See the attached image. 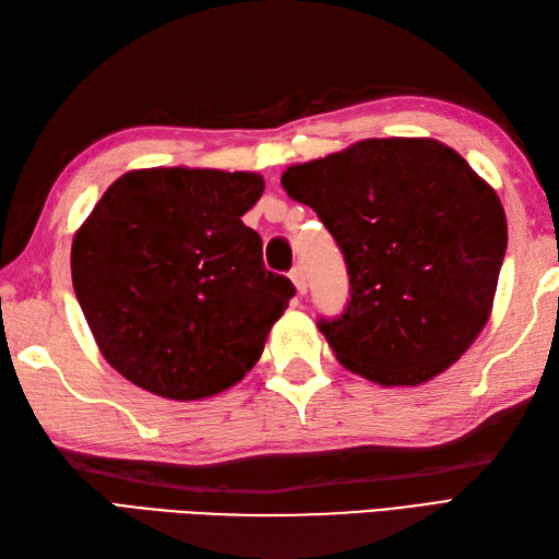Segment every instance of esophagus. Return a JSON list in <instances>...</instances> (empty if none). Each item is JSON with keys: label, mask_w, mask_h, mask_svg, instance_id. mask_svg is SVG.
<instances>
[{"label": "esophagus", "mask_w": 559, "mask_h": 559, "mask_svg": "<svg viewBox=\"0 0 559 559\" xmlns=\"http://www.w3.org/2000/svg\"><path fill=\"white\" fill-rule=\"evenodd\" d=\"M290 278H293V283H295V290H298L300 295H305V293H307V276H305V269H302V266H295V269L290 271Z\"/></svg>", "instance_id": "34e87169"}]
</instances>
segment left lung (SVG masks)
I'll use <instances>...</instances> for the list:
<instances>
[{"label":"left lung","mask_w":559,"mask_h":559,"mask_svg":"<svg viewBox=\"0 0 559 559\" xmlns=\"http://www.w3.org/2000/svg\"><path fill=\"white\" fill-rule=\"evenodd\" d=\"M281 185L317 213L346 259L348 307L317 324L343 367L415 386L471 348L490 319L507 218L454 148L365 139L290 165Z\"/></svg>","instance_id":"left-lung-1"}]
</instances>
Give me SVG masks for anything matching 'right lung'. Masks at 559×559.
I'll list each match as a JSON object with an SVG mask.
<instances>
[{
  "label": "right lung",
  "mask_w": 559,
  "mask_h": 559,
  "mask_svg": "<svg viewBox=\"0 0 559 559\" xmlns=\"http://www.w3.org/2000/svg\"><path fill=\"white\" fill-rule=\"evenodd\" d=\"M264 180L199 168L115 180L71 242V281L103 358L173 401L206 399L252 370L295 295L242 223Z\"/></svg>",
  "instance_id": "add662e5"
}]
</instances>
